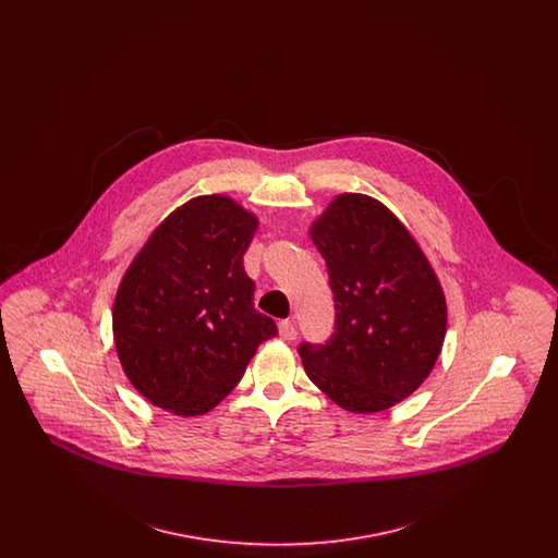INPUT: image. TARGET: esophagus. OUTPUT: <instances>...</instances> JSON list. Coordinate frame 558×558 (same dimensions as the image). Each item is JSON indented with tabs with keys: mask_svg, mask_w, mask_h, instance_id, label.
Returning <instances> with one entry per match:
<instances>
[{
	"mask_svg": "<svg viewBox=\"0 0 558 558\" xmlns=\"http://www.w3.org/2000/svg\"><path fill=\"white\" fill-rule=\"evenodd\" d=\"M278 332H280V339H284V341H294L296 339V328H294V324L289 322V319L280 322Z\"/></svg>",
	"mask_w": 558,
	"mask_h": 558,
	"instance_id": "1",
	"label": "esophagus"
}]
</instances>
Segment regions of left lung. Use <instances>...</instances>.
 <instances>
[{"instance_id":"1","label":"left lung","mask_w":558,"mask_h":558,"mask_svg":"<svg viewBox=\"0 0 558 558\" xmlns=\"http://www.w3.org/2000/svg\"><path fill=\"white\" fill-rule=\"evenodd\" d=\"M335 296V332L301 343L312 383L349 412L372 414L412 396L433 371L448 310L423 251L385 205L341 194L312 226Z\"/></svg>"}]
</instances>
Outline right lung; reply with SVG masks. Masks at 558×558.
<instances>
[{
	"mask_svg": "<svg viewBox=\"0 0 558 558\" xmlns=\"http://www.w3.org/2000/svg\"><path fill=\"white\" fill-rule=\"evenodd\" d=\"M255 215L226 196L171 213L133 259L112 307L114 347L133 387L180 416L209 412L257 347L278 335L253 305L242 257Z\"/></svg>",
	"mask_w": 558,
	"mask_h": 558,
	"instance_id": "obj_1",
	"label": "right lung"
}]
</instances>
